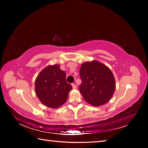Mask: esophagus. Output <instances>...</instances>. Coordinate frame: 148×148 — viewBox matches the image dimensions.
Segmentation results:
<instances>
[{"instance_id":"34e87169","label":"esophagus","mask_w":148,"mask_h":148,"mask_svg":"<svg viewBox=\"0 0 148 148\" xmlns=\"http://www.w3.org/2000/svg\"><path fill=\"white\" fill-rule=\"evenodd\" d=\"M72 88L73 89H76V87H77V86H76V85L75 84H72Z\"/></svg>"}]
</instances>
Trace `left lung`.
<instances>
[{
	"label": "left lung",
	"instance_id": "1",
	"mask_svg": "<svg viewBox=\"0 0 148 148\" xmlns=\"http://www.w3.org/2000/svg\"><path fill=\"white\" fill-rule=\"evenodd\" d=\"M82 83L79 90L84 99L94 106L108 102L116 89V82L112 71L97 61L86 62L79 70Z\"/></svg>",
	"mask_w": 148,
	"mask_h": 148
}]
</instances>
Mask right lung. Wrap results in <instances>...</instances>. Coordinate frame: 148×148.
Segmentation results:
<instances>
[{
    "label": "right lung",
    "instance_id": "add662e5",
    "mask_svg": "<svg viewBox=\"0 0 148 148\" xmlns=\"http://www.w3.org/2000/svg\"><path fill=\"white\" fill-rule=\"evenodd\" d=\"M59 64L48 66L40 72L35 81V91L45 106L57 108L66 101L72 86L66 82V73Z\"/></svg>",
    "mask_w": 148,
    "mask_h": 148
}]
</instances>
